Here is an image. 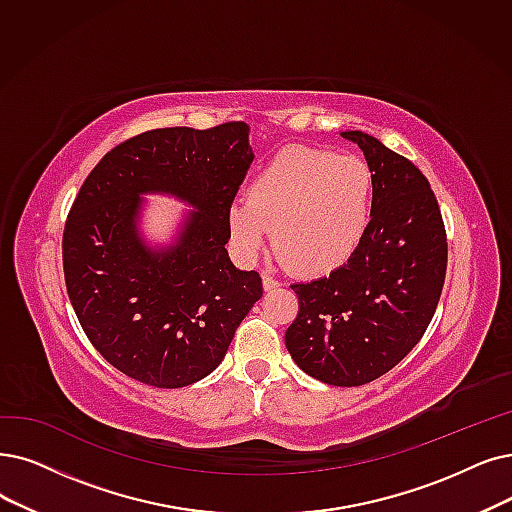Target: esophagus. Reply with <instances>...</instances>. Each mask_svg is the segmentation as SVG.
I'll list each match as a JSON object with an SVG mask.
<instances>
[{
    "instance_id": "obj_1",
    "label": "esophagus",
    "mask_w": 512,
    "mask_h": 512,
    "mask_svg": "<svg viewBox=\"0 0 512 512\" xmlns=\"http://www.w3.org/2000/svg\"><path fill=\"white\" fill-rule=\"evenodd\" d=\"M262 288H264V292H273V290L279 288V281L273 279L271 275H264L262 277Z\"/></svg>"
}]
</instances>
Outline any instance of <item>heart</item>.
I'll return each mask as SVG.
<instances>
[{"label": "heart", "mask_w": 512, "mask_h": 512, "mask_svg": "<svg viewBox=\"0 0 512 512\" xmlns=\"http://www.w3.org/2000/svg\"><path fill=\"white\" fill-rule=\"evenodd\" d=\"M374 176L357 157L288 147L248 187V201L229 208V231L245 256L273 241L277 254L304 277L342 269L370 231Z\"/></svg>", "instance_id": "b5f03b06"}]
</instances>
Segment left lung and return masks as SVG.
<instances>
[{
    "label": "left lung",
    "mask_w": 512,
    "mask_h": 512,
    "mask_svg": "<svg viewBox=\"0 0 512 512\" xmlns=\"http://www.w3.org/2000/svg\"><path fill=\"white\" fill-rule=\"evenodd\" d=\"M340 134L372 170V224L342 269L292 285L298 315L285 346L309 376L361 386L393 370L424 336L443 290L447 235L437 197L410 159L365 132Z\"/></svg>",
    "instance_id": "8db88e82"
}]
</instances>
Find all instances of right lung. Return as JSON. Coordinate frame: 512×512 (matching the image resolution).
Masks as SVG:
<instances>
[{"label": "right lung", "instance_id": "right-lung-1", "mask_svg": "<svg viewBox=\"0 0 512 512\" xmlns=\"http://www.w3.org/2000/svg\"><path fill=\"white\" fill-rule=\"evenodd\" d=\"M248 132L243 121L142 132L102 157L73 201L63 235L69 300L94 349L138 382L180 388L212 374L262 296L260 275L235 269L224 248L254 161ZM145 192L196 208L168 249H149L135 229Z\"/></svg>", "mask_w": 512, "mask_h": 512}]
</instances>
